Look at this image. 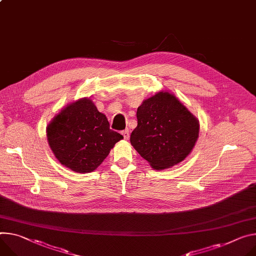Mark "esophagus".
Instances as JSON below:
<instances>
[{"label": "esophagus", "instance_id": "1", "mask_svg": "<svg viewBox=\"0 0 256 256\" xmlns=\"http://www.w3.org/2000/svg\"><path fill=\"white\" fill-rule=\"evenodd\" d=\"M122 136H124V140H128V138H130V132H128V130H124V132H122Z\"/></svg>", "mask_w": 256, "mask_h": 256}]
</instances>
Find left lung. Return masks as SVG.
I'll return each instance as SVG.
<instances>
[{
    "label": "left lung",
    "mask_w": 256,
    "mask_h": 256,
    "mask_svg": "<svg viewBox=\"0 0 256 256\" xmlns=\"http://www.w3.org/2000/svg\"><path fill=\"white\" fill-rule=\"evenodd\" d=\"M138 126L130 143L151 166L166 170L182 161L192 151L199 122L168 92H159L136 110Z\"/></svg>",
    "instance_id": "obj_1"
}]
</instances>
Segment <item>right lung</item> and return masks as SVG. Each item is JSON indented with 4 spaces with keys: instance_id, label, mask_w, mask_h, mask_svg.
I'll return each mask as SVG.
<instances>
[{
    "instance_id": "1",
    "label": "right lung",
    "mask_w": 256,
    "mask_h": 256,
    "mask_svg": "<svg viewBox=\"0 0 256 256\" xmlns=\"http://www.w3.org/2000/svg\"><path fill=\"white\" fill-rule=\"evenodd\" d=\"M49 145L63 166L76 172L95 170L124 136L90 99L64 108L47 128Z\"/></svg>"
}]
</instances>
